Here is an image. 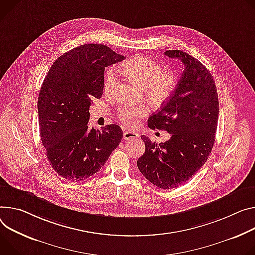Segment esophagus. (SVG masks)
Returning <instances> with one entry per match:
<instances>
[{"label": "esophagus", "mask_w": 255, "mask_h": 255, "mask_svg": "<svg viewBox=\"0 0 255 255\" xmlns=\"http://www.w3.org/2000/svg\"><path fill=\"white\" fill-rule=\"evenodd\" d=\"M139 137V134L134 131H125L123 134V138L125 140H132L136 139V138Z\"/></svg>", "instance_id": "1"}]
</instances>
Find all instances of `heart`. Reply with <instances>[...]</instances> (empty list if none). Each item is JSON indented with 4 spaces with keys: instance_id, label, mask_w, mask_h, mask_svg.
I'll use <instances>...</instances> for the list:
<instances>
[{
    "instance_id": "b5f03b06",
    "label": "heart",
    "mask_w": 255,
    "mask_h": 255,
    "mask_svg": "<svg viewBox=\"0 0 255 255\" xmlns=\"http://www.w3.org/2000/svg\"><path fill=\"white\" fill-rule=\"evenodd\" d=\"M120 70L135 82L143 87L147 95L155 100L163 101L167 99L175 90L178 78L173 72H163L164 69L159 63L146 58L135 57L120 66ZM118 81V71L115 68H110L105 75V92L111 94ZM146 113L143 107L119 108L117 112L118 120L126 127H134L137 124V118L142 117Z\"/></svg>"
}]
</instances>
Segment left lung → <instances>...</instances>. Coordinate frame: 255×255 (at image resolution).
<instances>
[{
  "instance_id": "obj_1",
  "label": "left lung",
  "mask_w": 255,
  "mask_h": 255,
  "mask_svg": "<svg viewBox=\"0 0 255 255\" xmlns=\"http://www.w3.org/2000/svg\"><path fill=\"white\" fill-rule=\"evenodd\" d=\"M185 69L173 95L150 115L151 129L166 130L171 138L152 142L145 135V152L137 159L141 174L161 189L176 188L188 182L205 164L215 143L219 119V99L210 70L183 51H167Z\"/></svg>"
}]
</instances>
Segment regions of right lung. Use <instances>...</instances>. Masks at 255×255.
Instances as JSON below:
<instances>
[{"mask_svg":"<svg viewBox=\"0 0 255 255\" xmlns=\"http://www.w3.org/2000/svg\"><path fill=\"white\" fill-rule=\"evenodd\" d=\"M124 57L105 44L86 43L60 56L40 87V139L52 168L69 181H82L106 164L122 140L116 124L88 129L92 100L103 96L105 68Z\"/></svg>","mask_w":255,"mask_h":255,"instance_id":"obj_1","label":"right lung"}]
</instances>
